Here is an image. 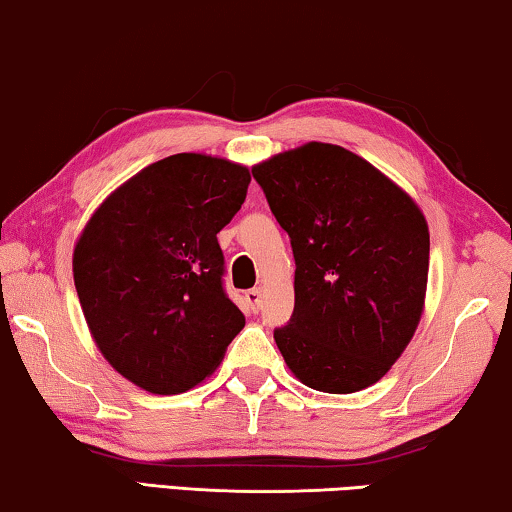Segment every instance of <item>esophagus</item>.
Wrapping results in <instances>:
<instances>
[{"label": "esophagus", "instance_id": "esophagus-1", "mask_svg": "<svg viewBox=\"0 0 512 512\" xmlns=\"http://www.w3.org/2000/svg\"><path fill=\"white\" fill-rule=\"evenodd\" d=\"M246 301H248L250 308H253V310L257 312L259 305H262V289H259V287L248 289V292H246Z\"/></svg>", "mask_w": 512, "mask_h": 512}]
</instances>
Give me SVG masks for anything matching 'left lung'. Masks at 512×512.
<instances>
[{
  "label": "left lung",
  "instance_id": "left-lung-1",
  "mask_svg": "<svg viewBox=\"0 0 512 512\" xmlns=\"http://www.w3.org/2000/svg\"><path fill=\"white\" fill-rule=\"evenodd\" d=\"M294 253V312L273 331L289 370L324 393L386 375L423 312L421 209L368 160L310 142L253 167Z\"/></svg>",
  "mask_w": 512,
  "mask_h": 512
}]
</instances>
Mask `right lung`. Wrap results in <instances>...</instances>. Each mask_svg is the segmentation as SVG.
Listing matches in <instances>:
<instances>
[{
	"label": "right lung",
	"mask_w": 512,
	"mask_h": 512,
	"mask_svg": "<svg viewBox=\"0 0 512 512\" xmlns=\"http://www.w3.org/2000/svg\"><path fill=\"white\" fill-rule=\"evenodd\" d=\"M248 167L177 154L114 190L82 232L73 278L89 331L119 375L177 395L211 375L246 317L225 292L216 234L241 209Z\"/></svg>",
	"instance_id": "add662e5"
}]
</instances>
